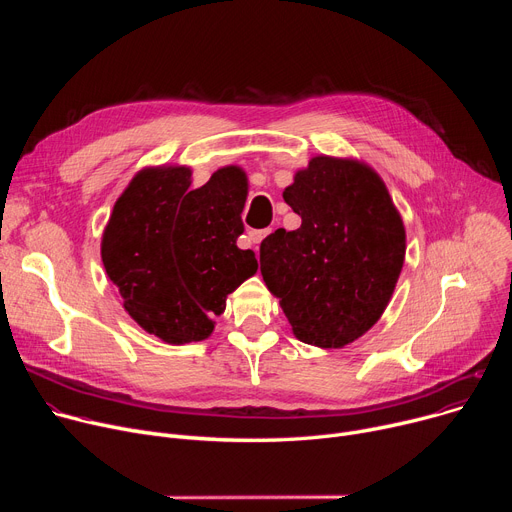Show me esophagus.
Instances as JSON below:
<instances>
[{
	"label": "esophagus",
	"instance_id": "esophagus-1",
	"mask_svg": "<svg viewBox=\"0 0 512 512\" xmlns=\"http://www.w3.org/2000/svg\"><path fill=\"white\" fill-rule=\"evenodd\" d=\"M270 232H272L270 228H267V230H249V232H247V238H249L251 245L255 247V251L259 249V242H261L267 234H270Z\"/></svg>",
	"mask_w": 512,
	"mask_h": 512
}]
</instances>
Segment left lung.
<instances>
[{"mask_svg": "<svg viewBox=\"0 0 512 512\" xmlns=\"http://www.w3.org/2000/svg\"><path fill=\"white\" fill-rule=\"evenodd\" d=\"M282 197L301 228L263 238L261 276L294 336L342 348L384 313L405 261V226L382 178L353 159L313 157Z\"/></svg>", "mask_w": 512, "mask_h": 512, "instance_id": "1", "label": "left lung"}]
</instances>
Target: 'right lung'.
Segmentation results:
<instances>
[{
	"mask_svg": "<svg viewBox=\"0 0 512 512\" xmlns=\"http://www.w3.org/2000/svg\"><path fill=\"white\" fill-rule=\"evenodd\" d=\"M247 178L222 168L191 188V170H143L116 201L101 240L107 278L137 324L168 344L205 340L211 315L257 272L251 249L236 247Z\"/></svg>",
	"mask_w": 512,
	"mask_h": 512,
	"instance_id": "obj_1",
	"label": "right lung"
}]
</instances>
